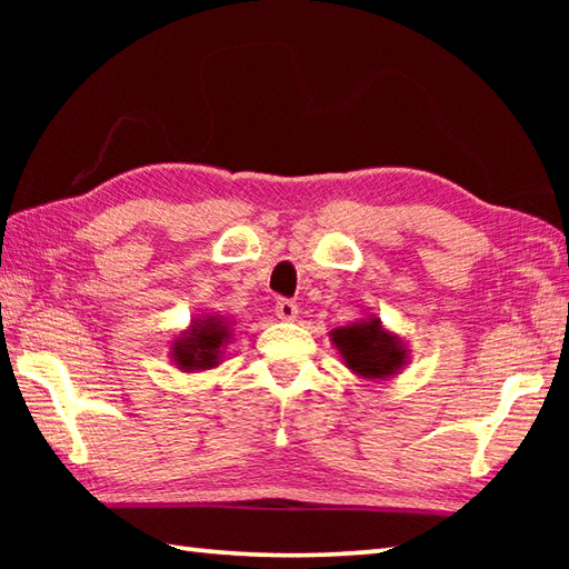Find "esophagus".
<instances>
[{"label": "esophagus", "mask_w": 569, "mask_h": 569, "mask_svg": "<svg viewBox=\"0 0 569 569\" xmlns=\"http://www.w3.org/2000/svg\"><path fill=\"white\" fill-rule=\"evenodd\" d=\"M276 316L281 321H296L298 316V306L293 301H288V298H281V301L276 303Z\"/></svg>", "instance_id": "34e87169"}]
</instances>
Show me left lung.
I'll return each mask as SVG.
<instances>
[{
	"instance_id": "obj_1",
	"label": "left lung",
	"mask_w": 569,
	"mask_h": 569,
	"mask_svg": "<svg viewBox=\"0 0 569 569\" xmlns=\"http://www.w3.org/2000/svg\"><path fill=\"white\" fill-rule=\"evenodd\" d=\"M336 351L341 353L346 369L366 381H387L409 363V346L399 333L383 329L377 316L353 321L331 331Z\"/></svg>"
}]
</instances>
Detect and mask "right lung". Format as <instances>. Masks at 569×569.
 <instances>
[{
    "label": "right lung",
    "mask_w": 569,
    "mask_h": 569,
    "mask_svg": "<svg viewBox=\"0 0 569 569\" xmlns=\"http://www.w3.org/2000/svg\"><path fill=\"white\" fill-rule=\"evenodd\" d=\"M233 321L220 313H200L170 343V361L186 373L216 369L223 361L226 346L233 341Z\"/></svg>",
    "instance_id": "obj_1"
}]
</instances>
